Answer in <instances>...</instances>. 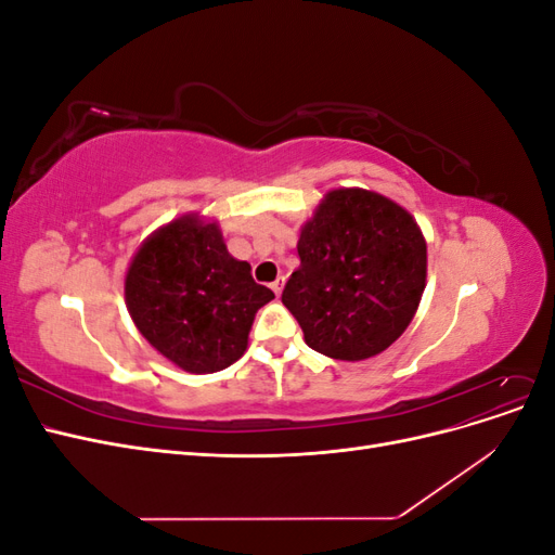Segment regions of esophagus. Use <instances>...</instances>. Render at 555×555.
Instances as JSON below:
<instances>
[{"instance_id":"obj_1","label":"esophagus","mask_w":555,"mask_h":555,"mask_svg":"<svg viewBox=\"0 0 555 555\" xmlns=\"http://www.w3.org/2000/svg\"><path fill=\"white\" fill-rule=\"evenodd\" d=\"M282 284H284V278H278L275 282H271V289L275 292V296L282 294Z\"/></svg>"}]
</instances>
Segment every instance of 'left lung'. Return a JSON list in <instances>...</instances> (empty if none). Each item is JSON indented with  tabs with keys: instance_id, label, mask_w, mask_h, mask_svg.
<instances>
[{
	"instance_id": "obj_1",
	"label": "left lung",
	"mask_w": 555,
	"mask_h": 555,
	"mask_svg": "<svg viewBox=\"0 0 555 555\" xmlns=\"http://www.w3.org/2000/svg\"><path fill=\"white\" fill-rule=\"evenodd\" d=\"M298 257L282 304L308 347L331 359L363 361L391 347L426 289L424 233L377 192H328L300 229Z\"/></svg>"
}]
</instances>
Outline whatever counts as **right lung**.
Listing matches in <instances>:
<instances>
[{
    "mask_svg": "<svg viewBox=\"0 0 555 555\" xmlns=\"http://www.w3.org/2000/svg\"><path fill=\"white\" fill-rule=\"evenodd\" d=\"M249 271L229 255L217 222L182 215L133 255L127 310L143 338L182 371H224L245 354L257 310L275 298Z\"/></svg>",
    "mask_w": 555,
    "mask_h": 555,
    "instance_id": "add662e5",
    "label": "right lung"
}]
</instances>
